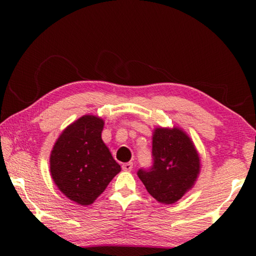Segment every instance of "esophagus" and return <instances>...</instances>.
<instances>
[{"label": "esophagus", "mask_w": 256, "mask_h": 256, "mask_svg": "<svg viewBox=\"0 0 256 256\" xmlns=\"http://www.w3.org/2000/svg\"><path fill=\"white\" fill-rule=\"evenodd\" d=\"M122 168H123V170H125V172H131L132 168H133V162H125V164H123Z\"/></svg>", "instance_id": "1"}]
</instances>
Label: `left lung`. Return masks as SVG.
Listing matches in <instances>:
<instances>
[{"label": "left lung", "mask_w": 256, "mask_h": 256, "mask_svg": "<svg viewBox=\"0 0 256 256\" xmlns=\"http://www.w3.org/2000/svg\"><path fill=\"white\" fill-rule=\"evenodd\" d=\"M154 164L140 170L138 178L154 198L172 204L193 188L201 170L200 154L180 128H156L152 133Z\"/></svg>", "instance_id": "1"}]
</instances>
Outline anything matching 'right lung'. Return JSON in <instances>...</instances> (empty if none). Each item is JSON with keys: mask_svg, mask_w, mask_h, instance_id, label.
I'll return each instance as SVG.
<instances>
[{"mask_svg": "<svg viewBox=\"0 0 256 256\" xmlns=\"http://www.w3.org/2000/svg\"><path fill=\"white\" fill-rule=\"evenodd\" d=\"M104 125L99 116L84 115L63 130L52 149V178L76 204H92L120 172L102 138Z\"/></svg>", "mask_w": 256, "mask_h": 256, "instance_id": "right-lung-1", "label": "right lung"}]
</instances>
